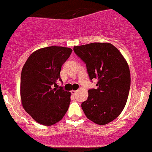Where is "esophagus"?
Returning <instances> with one entry per match:
<instances>
[{"label":"esophagus","instance_id":"34e87169","mask_svg":"<svg viewBox=\"0 0 152 152\" xmlns=\"http://www.w3.org/2000/svg\"><path fill=\"white\" fill-rule=\"evenodd\" d=\"M76 92H77V91H76V90H71V93H72V94H73V95L76 94Z\"/></svg>","mask_w":152,"mask_h":152}]
</instances>
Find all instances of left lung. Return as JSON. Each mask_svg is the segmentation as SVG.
I'll use <instances>...</instances> for the list:
<instances>
[{"mask_svg":"<svg viewBox=\"0 0 152 152\" xmlns=\"http://www.w3.org/2000/svg\"><path fill=\"white\" fill-rule=\"evenodd\" d=\"M86 63L90 79H98L97 89L88 90L82 104L86 117L99 125L114 121L123 111L130 89V70L120 50L109 42L73 47Z\"/></svg>","mask_w":152,"mask_h":152,"instance_id":"8db88e82","label":"left lung"}]
</instances>
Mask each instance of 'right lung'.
Wrapping results in <instances>:
<instances>
[{"label": "right lung", "mask_w": 152, "mask_h": 152, "mask_svg": "<svg viewBox=\"0 0 152 152\" xmlns=\"http://www.w3.org/2000/svg\"><path fill=\"white\" fill-rule=\"evenodd\" d=\"M71 48L50 46L34 51L23 67L20 99L23 107L37 123L51 126L65 116L70 103V92L53 88L60 78L61 67Z\"/></svg>", "instance_id": "add662e5"}]
</instances>
